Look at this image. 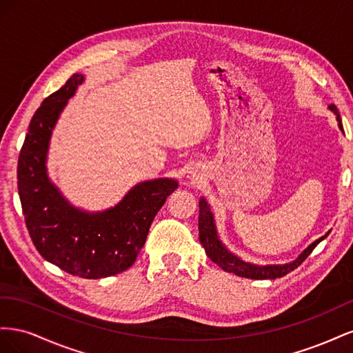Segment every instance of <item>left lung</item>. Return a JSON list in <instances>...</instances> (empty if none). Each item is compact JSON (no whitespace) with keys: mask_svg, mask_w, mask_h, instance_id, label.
Returning <instances> with one entry per match:
<instances>
[{"mask_svg":"<svg viewBox=\"0 0 353 353\" xmlns=\"http://www.w3.org/2000/svg\"><path fill=\"white\" fill-rule=\"evenodd\" d=\"M331 112H333L339 121L340 130L343 131V125H341V119L339 110L334 104L330 105ZM328 236V232L324 237L318 239L314 241L309 248L299 256L296 261L292 263H285V265H270V266H258V265H252L248 262H243L239 259L236 254L230 253L225 245H223L216 234L215 228V222H213V215L209 209L208 201L205 199H201L199 201V239L200 243L203 244V248L206 250V254L212 259V262H215L218 266H221L222 270H225L227 272H232L239 276H243V279H252V280H275V279H281V276L287 275L288 272H292L296 270L299 265H301L309 254L312 253V250L316 248V244L319 241H323Z\"/></svg>","mask_w":353,"mask_h":353,"instance_id":"left-lung-1","label":"left lung"}]
</instances>
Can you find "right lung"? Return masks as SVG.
Wrapping results in <instances>:
<instances>
[{
	"instance_id": "1",
	"label": "right lung",
	"mask_w": 353,
	"mask_h": 353,
	"mask_svg": "<svg viewBox=\"0 0 353 353\" xmlns=\"http://www.w3.org/2000/svg\"><path fill=\"white\" fill-rule=\"evenodd\" d=\"M82 81V74H72L32 116L19 154L17 188L29 236L42 258L68 274L97 280L132 266L154 216L178 184L174 179L141 183L119 205L101 213H85L61 197L47 176L48 141Z\"/></svg>"
}]
</instances>
